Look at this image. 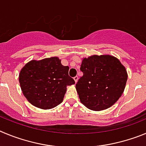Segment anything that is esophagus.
Returning <instances> with one entry per match:
<instances>
[{
    "instance_id": "1",
    "label": "esophagus",
    "mask_w": 146,
    "mask_h": 146,
    "mask_svg": "<svg viewBox=\"0 0 146 146\" xmlns=\"http://www.w3.org/2000/svg\"><path fill=\"white\" fill-rule=\"evenodd\" d=\"M73 79H74V81H75V82H77V81H78V77L77 76H75L74 78H73Z\"/></svg>"
}]
</instances>
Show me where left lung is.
<instances>
[{"instance_id":"obj_1","label":"left lung","mask_w":146,"mask_h":146,"mask_svg":"<svg viewBox=\"0 0 146 146\" xmlns=\"http://www.w3.org/2000/svg\"><path fill=\"white\" fill-rule=\"evenodd\" d=\"M83 76L76 84L80 101L92 111L111 107L123 94L127 81L125 67L111 55H93L84 58Z\"/></svg>"}]
</instances>
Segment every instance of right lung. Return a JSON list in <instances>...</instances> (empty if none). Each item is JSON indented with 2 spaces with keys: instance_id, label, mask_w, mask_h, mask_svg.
<instances>
[{
  "instance_id": "add662e5",
  "label": "right lung",
  "mask_w": 146,
  "mask_h": 146,
  "mask_svg": "<svg viewBox=\"0 0 146 146\" xmlns=\"http://www.w3.org/2000/svg\"><path fill=\"white\" fill-rule=\"evenodd\" d=\"M69 67L57 57L31 60L21 70L19 81L24 96L33 106L51 109L63 100L67 86L75 81L68 75Z\"/></svg>"
}]
</instances>
